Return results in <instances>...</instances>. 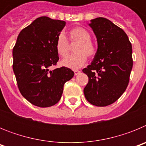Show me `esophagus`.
Segmentation results:
<instances>
[{
    "label": "esophagus",
    "instance_id": "obj_1",
    "mask_svg": "<svg viewBox=\"0 0 146 146\" xmlns=\"http://www.w3.org/2000/svg\"><path fill=\"white\" fill-rule=\"evenodd\" d=\"M74 74H75V75H77V74H79L80 73V71H79V70H74Z\"/></svg>",
    "mask_w": 146,
    "mask_h": 146
}]
</instances>
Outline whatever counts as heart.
I'll list each match as a JSON object with an SVG mask.
<instances>
[{"mask_svg": "<svg viewBox=\"0 0 146 146\" xmlns=\"http://www.w3.org/2000/svg\"><path fill=\"white\" fill-rule=\"evenodd\" d=\"M91 36L88 30L82 27L73 28L69 31V42L76 44L74 47L75 53L62 61V65L72 69L80 68L86 64L87 56L93 57L96 52V46L91 40ZM55 50L60 57L66 58L69 54L70 46L65 35L60 33L55 42Z\"/></svg>", "mask_w": 146, "mask_h": 146, "instance_id": "heart-1", "label": "heart"}]
</instances>
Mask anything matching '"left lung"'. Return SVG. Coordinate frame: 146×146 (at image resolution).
Returning <instances> with one entry per match:
<instances>
[{"instance_id": "obj_1", "label": "left lung", "mask_w": 146, "mask_h": 146, "mask_svg": "<svg viewBox=\"0 0 146 146\" xmlns=\"http://www.w3.org/2000/svg\"><path fill=\"white\" fill-rule=\"evenodd\" d=\"M91 21L98 49L91 64L82 69L88 77L83 91L88 102L105 107L117 101L128 86L132 48L126 33L111 21L104 17Z\"/></svg>"}]
</instances>
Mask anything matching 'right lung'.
Returning a JSON list of instances; mask_svg holds the SVG:
<instances>
[{
  "label": "right lung",
  "instance_id": "right-lung-1",
  "mask_svg": "<svg viewBox=\"0 0 146 146\" xmlns=\"http://www.w3.org/2000/svg\"><path fill=\"white\" fill-rule=\"evenodd\" d=\"M66 22L47 17L37 18L23 29L13 48V70L18 88L35 106L47 108L60 99L65 82L74 73L65 66L50 71L59 57L55 42Z\"/></svg>",
  "mask_w": 146,
  "mask_h": 146
}]
</instances>
